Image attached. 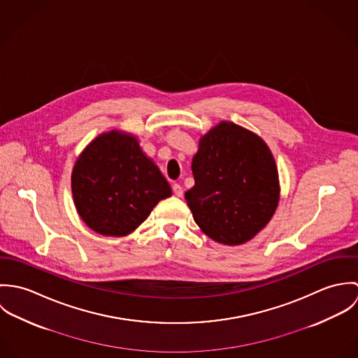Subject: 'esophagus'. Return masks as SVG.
I'll return each instance as SVG.
<instances>
[{"label":"esophagus","instance_id":"34e87169","mask_svg":"<svg viewBox=\"0 0 358 358\" xmlns=\"http://www.w3.org/2000/svg\"><path fill=\"white\" fill-rule=\"evenodd\" d=\"M172 189H173V193H175L176 197H183V187L179 183H175L172 186Z\"/></svg>","mask_w":358,"mask_h":358}]
</instances>
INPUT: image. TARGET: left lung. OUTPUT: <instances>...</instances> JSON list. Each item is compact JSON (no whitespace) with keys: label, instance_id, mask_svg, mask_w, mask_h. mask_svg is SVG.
<instances>
[{"label":"left lung","instance_id":"8db88e82","mask_svg":"<svg viewBox=\"0 0 358 358\" xmlns=\"http://www.w3.org/2000/svg\"><path fill=\"white\" fill-rule=\"evenodd\" d=\"M194 186L185 199L205 234L224 245L252 240L280 201L274 157L250 129L222 121L200 138L193 157Z\"/></svg>","mask_w":358,"mask_h":358}]
</instances>
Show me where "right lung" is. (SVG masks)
<instances>
[{
  "label": "right lung",
  "instance_id": "right-lung-1",
  "mask_svg": "<svg viewBox=\"0 0 358 358\" xmlns=\"http://www.w3.org/2000/svg\"><path fill=\"white\" fill-rule=\"evenodd\" d=\"M76 209L95 233L124 237L136 230L172 189L135 135L113 129L96 136L71 172Z\"/></svg>",
  "mask_w": 358,
  "mask_h": 358
}]
</instances>
